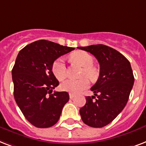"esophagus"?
Listing matches in <instances>:
<instances>
[{
	"label": "esophagus",
	"mask_w": 146,
	"mask_h": 146,
	"mask_svg": "<svg viewBox=\"0 0 146 146\" xmlns=\"http://www.w3.org/2000/svg\"><path fill=\"white\" fill-rule=\"evenodd\" d=\"M74 97H75V94H69V98L70 99H72V98H74Z\"/></svg>",
	"instance_id": "34e87169"
}]
</instances>
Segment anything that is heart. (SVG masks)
<instances>
[{
    "label": "heart",
    "instance_id": "obj_1",
    "mask_svg": "<svg viewBox=\"0 0 146 146\" xmlns=\"http://www.w3.org/2000/svg\"><path fill=\"white\" fill-rule=\"evenodd\" d=\"M72 58L74 61L84 66V70L82 72V76L87 75L91 78H94L96 76L95 68L92 67L94 58L90 53L80 51L77 52L72 55ZM52 71L55 77L58 80L62 81L67 77L68 69L66 64H65V58L63 57H60L57 58L53 62L52 66ZM89 80L87 78L74 80V79H68L66 81H63L61 84V89L64 91H67L72 94H76L81 92L84 89H86L89 86Z\"/></svg>",
    "mask_w": 146,
    "mask_h": 146
}]
</instances>
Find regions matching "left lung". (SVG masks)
<instances>
[{
	"label": "left lung",
	"mask_w": 146,
	"mask_h": 146,
	"mask_svg": "<svg viewBox=\"0 0 146 146\" xmlns=\"http://www.w3.org/2000/svg\"><path fill=\"white\" fill-rule=\"evenodd\" d=\"M78 48L91 53L100 64V75L91 88L98 98L86 97L80 115L86 125L104 127L111 123L127 104L134 84L130 62L118 51L102 44Z\"/></svg>",
	"instance_id": "8db88e82"
}]
</instances>
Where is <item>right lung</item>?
Wrapping results in <instances>:
<instances>
[{
  "label": "right lung",
  "instance_id": "add662e5",
  "mask_svg": "<svg viewBox=\"0 0 146 146\" xmlns=\"http://www.w3.org/2000/svg\"><path fill=\"white\" fill-rule=\"evenodd\" d=\"M74 49L42 39L18 53L12 69L14 99L26 119L36 127L55 125L69 100L66 91L52 94L59 84L52 66L58 58Z\"/></svg>",
  "mask_w": 146,
  "mask_h": 146
}]
</instances>
